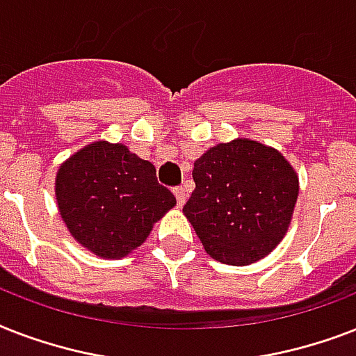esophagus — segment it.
I'll list each match as a JSON object with an SVG mask.
<instances>
[{"label": "esophagus", "mask_w": 356, "mask_h": 356, "mask_svg": "<svg viewBox=\"0 0 356 356\" xmlns=\"http://www.w3.org/2000/svg\"><path fill=\"white\" fill-rule=\"evenodd\" d=\"M173 194H175V197H177L179 207H183L184 203H186V190H184L183 186H179V188L173 190Z\"/></svg>", "instance_id": "34e87169"}]
</instances>
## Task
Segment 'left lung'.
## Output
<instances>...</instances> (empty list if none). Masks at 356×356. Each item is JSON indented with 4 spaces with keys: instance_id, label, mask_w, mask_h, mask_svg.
Masks as SVG:
<instances>
[{
    "instance_id": "1",
    "label": "left lung",
    "mask_w": 356,
    "mask_h": 356,
    "mask_svg": "<svg viewBox=\"0 0 356 356\" xmlns=\"http://www.w3.org/2000/svg\"><path fill=\"white\" fill-rule=\"evenodd\" d=\"M192 177L183 214L212 259L249 266L282 242L299 177L281 151L251 138L222 142L194 162Z\"/></svg>"
}]
</instances>
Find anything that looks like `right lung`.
Returning a JSON list of instances; mask_svg holds the SVG:
<instances>
[{"label":"right lung","mask_w":356,"mask_h":356,"mask_svg":"<svg viewBox=\"0 0 356 356\" xmlns=\"http://www.w3.org/2000/svg\"><path fill=\"white\" fill-rule=\"evenodd\" d=\"M55 200L75 242L113 260L138 249L177 205L149 161L107 140L81 147L58 166Z\"/></svg>","instance_id":"1"}]
</instances>
